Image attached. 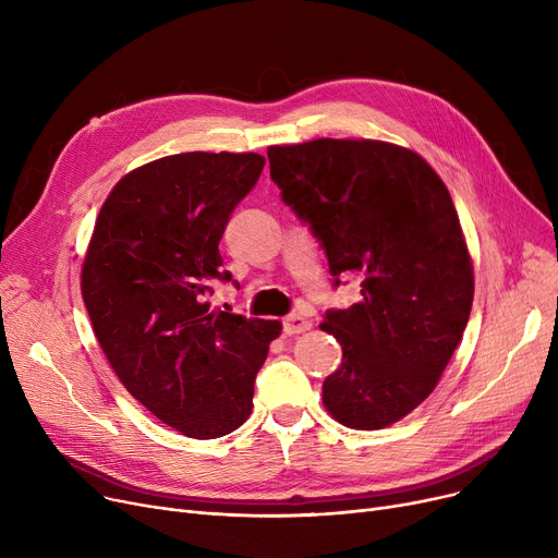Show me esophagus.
I'll use <instances>...</instances> for the list:
<instances>
[{
  "label": "esophagus",
  "instance_id": "1",
  "mask_svg": "<svg viewBox=\"0 0 558 558\" xmlns=\"http://www.w3.org/2000/svg\"><path fill=\"white\" fill-rule=\"evenodd\" d=\"M312 328V320L305 318L303 314H289L284 320H282V330L287 335H301L305 330Z\"/></svg>",
  "mask_w": 558,
  "mask_h": 558
}]
</instances>
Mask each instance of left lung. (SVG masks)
Listing matches in <instances>:
<instances>
[{"label":"left lung","mask_w":558,"mask_h":558,"mask_svg":"<svg viewBox=\"0 0 558 558\" xmlns=\"http://www.w3.org/2000/svg\"><path fill=\"white\" fill-rule=\"evenodd\" d=\"M282 201L310 223L335 276L362 301L328 310L343 350L324 404L353 429H383L434 391L473 307L475 280L452 196L412 149L379 140L269 146Z\"/></svg>","instance_id":"8db88e82"}]
</instances>
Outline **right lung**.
Here are the masks:
<instances>
[{
    "mask_svg": "<svg viewBox=\"0 0 558 558\" xmlns=\"http://www.w3.org/2000/svg\"><path fill=\"white\" fill-rule=\"evenodd\" d=\"M264 169L259 154L167 156L126 173L101 205L81 269L97 341L126 391L190 438L238 429L280 320L210 310L219 242Z\"/></svg>",
    "mask_w": 558,
    "mask_h": 558,
    "instance_id": "1",
    "label": "right lung"
}]
</instances>
